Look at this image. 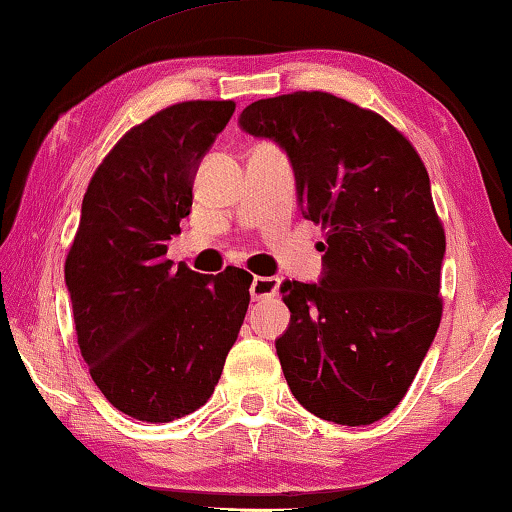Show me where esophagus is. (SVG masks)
<instances>
[{"instance_id": "obj_1", "label": "esophagus", "mask_w": 512, "mask_h": 512, "mask_svg": "<svg viewBox=\"0 0 512 512\" xmlns=\"http://www.w3.org/2000/svg\"><path fill=\"white\" fill-rule=\"evenodd\" d=\"M280 280L278 278H262V275H255L253 282H250V296L253 300H262L278 294Z\"/></svg>"}]
</instances>
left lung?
Returning a JSON list of instances; mask_svg holds the SVG:
<instances>
[{
	"label": "left lung",
	"instance_id": "obj_1",
	"mask_svg": "<svg viewBox=\"0 0 512 512\" xmlns=\"http://www.w3.org/2000/svg\"><path fill=\"white\" fill-rule=\"evenodd\" d=\"M239 127L287 152L300 212L326 227L319 282L280 285L291 394L321 419L373 424L401 403L442 319L446 239L424 161L383 116L321 91L257 100Z\"/></svg>",
	"mask_w": 512,
	"mask_h": 512
}]
</instances>
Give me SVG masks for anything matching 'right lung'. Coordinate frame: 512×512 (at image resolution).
<instances>
[{"mask_svg":"<svg viewBox=\"0 0 512 512\" xmlns=\"http://www.w3.org/2000/svg\"><path fill=\"white\" fill-rule=\"evenodd\" d=\"M234 102L173 104L136 125L95 170L66 259L81 358L125 415L166 424L205 405L250 303L253 275H200L166 259L193 180Z\"/></svg>","mask_w":512,"mask_h":512,"instance_id":"obj_1","label":"right lung"}]
</instances>
